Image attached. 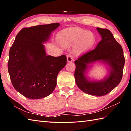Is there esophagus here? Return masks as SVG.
Returning <instances> with one entry per match:
<instances>
[{
	"label": "esophagus",
	"mask_w": 131,
	"mask_h": 131,
	"mask_svg": "<svg viewBox=\"0 0 131 131\" xmlns=\"http://www.w3.org/2000/svg\"><path fill=\"white\" fill-rule=\"evenodd\" d=\"M72 60L73 59H72V56L70 54H69L67 56V61H68V62H71Z\"/></svg>",
	"instance_id": "34e87169"
}]
</instances>
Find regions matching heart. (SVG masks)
<instances>
[{
	"label": "heart",
	"instance_id": "b5f03b06",
	"mask_svg": "<svg viewBox=\"0 0 131 131\" xmlns=\"http://www.w3.org/2000/svg\"><path fill=\"white\" fill-rule=\"evenodd\" d=\"M59 39L64 46H68L78 42L80 50H86L92 46L94 42V36L92 32L85 31L80 28H74L61 32L59 35Z\"/></svg>",
	"mask_w": 131,
	"mask_h": 131
}]
</instances>
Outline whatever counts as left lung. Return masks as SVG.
I'll use <instances>...</instances> for the list:
<instances>
[{"mask_svg": "<svg viewBox=\"0 0 131 131\" xmlns=\"http://www.w3.org/2000/svg\"><path fill=\"white\" fill-rule=\"evenodd\" d=\"M101 36L100 41L94 49L82 54L75 61V79L77 86L83 92L100 96L107 95L121 82L125 62L121 45L115 40L112 32L107 29L97 27ZM100 60L111 67L108 77L100 81H90L84 74L87 65Z\"/></svg>", "mask_w": 131, "mask_h": 131, "instance_id": "left-lung-1", "label": "left lung"}]
</instances>
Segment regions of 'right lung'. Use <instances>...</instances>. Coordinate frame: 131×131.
I'll return each mask as SVG.
<instances>
[{"mask_svg":"<svg viewBox=\"0 0 131 131\" xmlns=\"http://www.w3.org/2000/svg\"><path fill=\"white\" fill-rule=\"evenodd\" d=\"M59 23L23 28L10 48L8 69L14 89L27 98L42 99L53 92L60 71L66 64L64 54L46 55L43 43Z\"/></svg>","mask_w":131,"mask_h":131,"instance_id":"add662e5","label":"right lung"}]
</instances>
